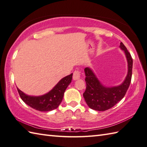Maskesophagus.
Returning a JSON list of instances; mask_svg holds the SVG:
<instances>
[{
	"label": "esophagus",
	"mask_w": 147,
	"mask_h": 147,
	"mask_svg": "<svg viewBox=\"0 0 147 147\" xmlns=\"http://www.w3.org/2000/svg\"><path fill=\"white\" fill-rule=\"evenodd\" d=\"M80 76H81V72H80V70H75L73 73V79L74 80L79 79Z\"/></svg>",
	"instance_id": "34e87169"
}]
</instances>
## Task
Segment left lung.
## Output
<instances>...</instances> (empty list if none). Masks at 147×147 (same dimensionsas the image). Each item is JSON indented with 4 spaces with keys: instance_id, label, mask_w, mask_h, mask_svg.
I'll use <instances>...</instances> for the list:
<instances>
[{
    "instance_id": "8db88e82",
    "label": "left lung",
    "mask_w": 147,
    "mask_h": 147,
    "mask_svg": "<svg viewBox=\"0 0 147 147\" xmlns=\"http://www.w3.org/2000/svg\"><path fill=\"white\" fill-rule=\"evenodd\" d=\"M120 47L124 50L128 63L127 77L121 85L113 88H105L101 84L95 75L89 68L84 69L86 88L83 96L87 105L97 111H105L111 109L124 98L129 87L132 77L133 58L122 42Z\"/></svg>"
}]
</instances>
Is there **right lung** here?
Listing matches in <instances>:
<instances>
[{"label": "right lung", "mask_w": 147, "mask_h": 147, "mask_svg": "<svg viewBox=\"0 0 147 147\" xmlns=\"http://www.w3.org/2000/svg\"><path fill=\"white\" fill-rule=\"evenodd\" d=\"M72 79V74L66 76L55 86L48 93L40 96H30L17 88L22 100L28 106L40 112L55 110L60 105L64 92Z\"/></svg>", "instance_id": "add662e5"}]
</instances>
